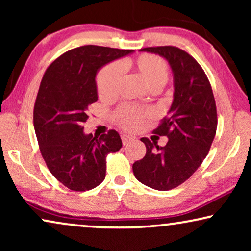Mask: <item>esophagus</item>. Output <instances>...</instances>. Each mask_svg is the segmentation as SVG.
<instances>
[{"mask_svg":"<svg viewBox=\"0 0 251 251\" xmlns=\"http://www.w3.org/2000/svg\"><path fill=\"white\" fill-rule=\"evenodd\" d=\"M121 139H122L123 145H126V144H128L130 140H132L133 138H132V137L128 136V135H121Z\"/></svg>","mask_w":251,"mask_h":251,"instance_id":"obj_1","label":"esophagus"}]
</instances>
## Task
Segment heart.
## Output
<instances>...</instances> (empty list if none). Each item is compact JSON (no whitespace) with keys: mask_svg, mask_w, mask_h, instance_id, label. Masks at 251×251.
Instances as JSON below:
<instances>
[{"mask_svg":"<svg viewBox=\"0 0 251 251\" xmlns=\"http://www.w3.org/2000/svg\"><path fill=\"white\" fill-rule=\"evenodd\" d=\"M123 67L131 70L144 81L151 91L162 88L169 77V66L162 57L154 53H142L123 61ZM122 77L121 66L109 63L100 68L96 76V88L99 98L112 99L118 95ZM146 114L131 106H123L115 113V119L125 129L136 130L143 125Z\"/></svg>","mask_w":251,"mask_h":251,"instance_id":"heart-1","label":"heart"}]
</instances>
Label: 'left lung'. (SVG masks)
Here are the masks:
<instances>
[{
    "label": "left lung",
    "instance_id": "obj_1",
    "mask_svg": "<svg viewBox=\"0 0 251 251\" xmlns=\"http://www.w3.org/2000/svg\"><path fill=\"white\" fill-rule=\"evenodd\" d=\"M169 61L174 72L175 94L169 114L154 133L167 136L166 146L144 137L146 154L132 164L140 183L157 191L179 186L193 175L210 150L217 130V108L211 84L203 68L186 51L173 46L149 47Z\"/></svg>",
    "mask_w": 251,
    "mask_h": 251
}]
</instances>
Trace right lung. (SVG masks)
Segmentation results:
<instances>
[{"label":"right lung","mask_w":251,"mask_h":251,"mask_svg":"<svg viewBox=\"0 0 251 251\" xmlns=\"http://www.w3.org/2000/svg\"><path fill=\"white\" fill-rule=\"evenodd\" d=\"M132 50L82 46L68 50L49 65L41 80L33 121L43 160L64 186L75 192L95 188L105 179L106 156L118 152V131L100 137L84 135L89 106L97 101L96 73Z\"/></svg>","instance_id":"obj_1"}]
</instances>
